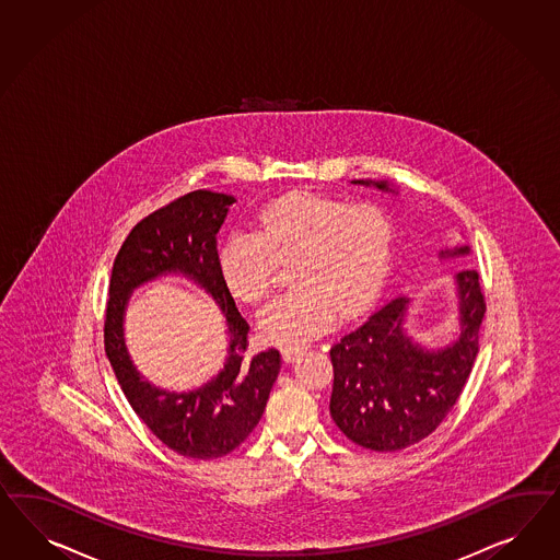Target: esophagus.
<instances>
[{
	"instance_id": "1",
	"label": "esophagus",
	"mask_w": 560,
	"mask_h": 560,
	"mask_svg": "<svg viewBox=\"0 0 560 560\" xmlns=\"http://www.w3.org/2000/svg\"><path fill=\"white\" fill-rule=\"evenodd\" d=\"M301 353H303V348L290 346V348H284V350H282V358H284V362H294V360H299V358H301Z\"/></svg>"
}]
</instances>
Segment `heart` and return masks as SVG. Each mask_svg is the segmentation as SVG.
I'll return each instance as SVG.
<instances>
[{
	"instance_id": "obj_1",
	"label": "heart",
	"mask_w": 560,
	"mask_h": 560,
	"mask_svg": "<svg viewBox=\"0 0 560 560\" xmlns=\"http://www.w3.org/2000/svg\"><path fill=\"white\" fill-rule=\"evenodd\" d=\"M393 224L383 208L296 192L257 214L256 231H233L219 249L224 287L243 303L272 288L276 266L294 257V288L266 304L259 331L278 346H303L319 336L337 311L355 315L383 287Z\"/></svg>"
}]
</instances>
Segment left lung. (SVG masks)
Returning <instances> with one entry per match:
<instances>
[{"mask_svg":"<svg viewBox=\"0 0 560 560\" xmlns=\"http://www.w3.org/2000/svg\"><path fill=\"white\" fill-rule=\"evenodd\" d=\"M374 184L388 190L386 182ZM468 245L440 256H466ZM460 334L446 348L428 350L405 331L409 299L397 296L331 348L334 393L329 411L353 444L397 452L435 432L463 393L479 353L487 304L477 270L456 273Z\"/></svg>","mask_w":560,"mask_h":560,"instance_id":"left-lung-1","label":"left lung"}]
</instances>
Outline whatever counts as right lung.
I'll use <instances>...</instances> for the list:
<instances>
[{
  "label": "right lung",
  "mask_w": 560,
  "mask_h": 560,
  "mask_svg": "<svg viewBox=\"0 0 560 560\" xmlns=\"http://www.w3.org/2000/svg\"><path fill=\"white\" fill-rule=\"evenodd\" d=\"M229 194L194 190L158 208L135 224L114 259L106 303L104 346L132 411L170 450L186 458H221L241 446L264 416L280 372V352H247L249 325L219 272L217 235ZM163 272H182L218 301L228 319L230 350L224 370L190 394H170L138 374L124 343V308L129 292Z\"/></svg>",
  "instance_id": "obj_1"
}]
</instances>
